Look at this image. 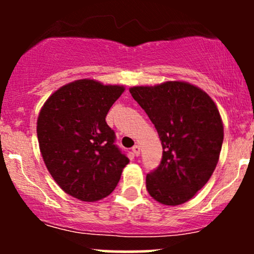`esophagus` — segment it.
I'll return each mask as SVG.
<instances>
[{
  "label": "esophagus",
  "mask_w": 254,
  "mask_h": 254,
  "mask_svg": "<svg viewBox=\"0 0 254 254\" xmlns=\"http://www.w3.org/2000/svg\"><path fill=\"white\" fill-rule=\"evenodd\" d=\"M132 151H133V154H135L136 156H138L139 153H141V147H139L138 144L133 145V147H132Z\"/></svg>",
  "instance_id": "obj_1"
}]
</instances>
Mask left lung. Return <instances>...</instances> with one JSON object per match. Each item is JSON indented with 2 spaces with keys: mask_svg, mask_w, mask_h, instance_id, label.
I'll return each mask as SVG.
<instances>
[{
  "mask_svg": "<svg viewBox=\"0 0 254 254\" xmlns=\"http://www.w3.org/2000/svg\"><path fill=\"white\" fill-rule=\"evenodd\" d=\"M159 133L162 159L145 185L165 205L188 202L210 179L220 157L223 124L212 99L198 87L168 81L130 88Z\"/></svg>",
  "mask_w": 254,
  "mask_h": 254,
  "instance_id": "8db88e82",
  "label": "left lung"
}]
</instances>
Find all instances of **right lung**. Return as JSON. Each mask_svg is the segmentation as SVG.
I'll use <instances>...</instances> for the list:
<instances>
[{
  "mask_svg": "<svg viewBox=\"0 0 254 254\" xmlns=\"http://www.w3.org/2000/svg\"><path fill=\"white\" fill-rule=\"evenodd\" d=\"M123 92V86L83 78L57 89L40 110L37 135L44 162L60 188L83 202L109 196L130 161L105 121Z\"/></svg>",
  "mask_w": 254,
  "mask_h": 254,
  "instance_id": "right-lung-1",
  "label": "right lung"
}]
</instances>
